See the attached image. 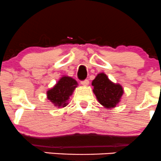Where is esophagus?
<instances>
[{"label":"esophagus","mask_w":161,"mask_h":161,"mask_svg":"<svg viewBox=\"0 0 161 161\" xmlns=\"http://www.w3.org/2000/svg\"><path fill=\"white\" fill-rule=\"evenodd\" d=\"M89 83H90V82H89L88 79H85V80L81 82V84H82V86H87L89 85Z\"/></svg>","instance_id":"obj_1"}]
</instances>
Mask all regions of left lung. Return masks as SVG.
<instances>
[{"label": "left lung", "mask_w": 161, "mask_h": 161, "mask_svg": "<svg viewBox=\"0 0 161 161\" xmlns=\"http://www.w3.org/2000/svg\"><path fill=\"white\" fill-rule=\"evenodd\" d=\"M94 94L97 100L106 108H114L121 101L124 93L122 86L118 83L111 82L106 74L99 73L92 80Z\"/></svg>", "instance_id": "left-lung-1"}]
</instances>
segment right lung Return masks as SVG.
Returning <instances> with one entry per match:
<instances>
[{"label": "right lung", "instance_id": "1", "mask_svg": "<svg viewBox=\"0 0 161 161\" xmlns=\"http://www.w3.org/2000/svg\"><path fill=\"white\" fill-rule=\"evenodd\" d=\"M78 82L71 77L64 75L58 80L53 88L47 91V98L56 108H64L68 105Z\"/></svg>", "mask_w": 161, "mask_h": 161}]
</instances>
